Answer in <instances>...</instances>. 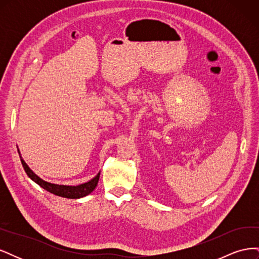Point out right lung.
Here are the masks:
<instances>
[{
  "label": "right lung",
  "mask_w": 259,
  "mask_h": 259,
  "mask_svg": "<svg viewBox=\"0 0 259 259\" xmlns=\"http://www.w3.org/2000/svg\"><path fill=\"white\" fill-rule=\"evenodd\" d=\"M19 152V150H18ZM19 156H20V161L23 166V169L27 173V175L29 176V178H31L33 180L35 184H37L40 187H42L43 189H45L46 191H49L55 195H58V197H62V198H67V199H80L85 197V195L90 194L94 189H95L98 180H99V175L100 173H98L95 177L93 179H91L90 182L85 183V184H81L79 186H66V185H56V184H52L49 182H45L42 178L38 177L36 174H34L32 169H31L26 162L22 160L20 152H19Z\"/></svg>",
  "instance_id": "add662e5"
}]
</instances>
